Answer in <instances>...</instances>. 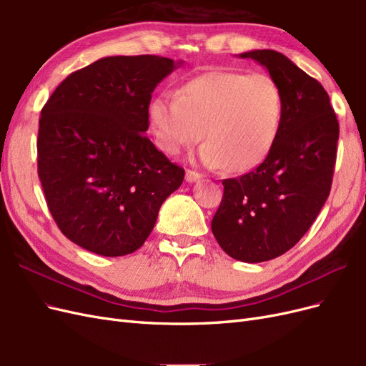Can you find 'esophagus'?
<instances>
[{"label":"esophagus","mask_w":366,"mask_h":366,"mask_svg":"<svg viewBox=\"0 0 366 366\" xmlns=\"http://www.w3.org/2000/svg\"><path fill=\"white\" fill-rule=\"evenodd\" d=\"M202 179H203L202 174H198L195 171H186V182L194 183V182H198V180H202Z\"/></svg>","instance_id":"1"}]
</instances>
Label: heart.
Returning <instances> with one entry per match:
<instances>
[{
  "label": "heart",
  "mask_w": 366,
  "mask_h": 366,
  "mask_svg": "<svg viewBox=\"0 0 366 366\" xmlns=\"http://www.w3.org/2000/svg\"><path fill=\"white\" fill-rule=\"evenodd\" d=\"M148 119L163 152L179 154L204 132L198 160L210 169L247 172L267 159L278 140L284 94L265 73L212 70L184 82L177 94L154 97Z\"/></svg>",
  "instance_id": "1"
}]
</instances>
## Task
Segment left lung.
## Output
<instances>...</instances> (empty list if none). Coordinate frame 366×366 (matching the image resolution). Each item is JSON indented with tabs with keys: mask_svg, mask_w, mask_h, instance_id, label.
I'll return each mask as SVG.
<instances>
[{
	"mask_svg": "<svg viewBox=\"0 0 366 366\" xmlns=\"http://www.w3.org/2000/svg\"><path fill=\"white\" fill-rule=\"evenodd\" d=\"M284 94L278 140L257 169L223 180L212 218L219 247L242 262H262L290 250L313 224L333 182L339 122L324 86L274 50H252Z\"/></svg>",
	"mask_w": 366,
	"mask_h": 366,
	"instance_id": "1",
	"label": "left lung"
}]
</instances>
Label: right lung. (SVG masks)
Returning <instances> with one entry per match:
<instances>
[{
    "instance_id": "add662e5",
    "label": "right lung",
    "mask_w": 366,
    "mask_h": 366,
    "mask_svg": "<svg viewBox=\"0 0 366 366\" xmlns=\"http://www.w3.org/2000/svg\"><path fill=\"white\" fill-rule=\"evenodd\" d=\"M182 62L108 56L67 76L44 105L38 175L51 217L102 257L136 252L184 169L145 136L151 94Z\"/></svg>"
}]
</instances>
